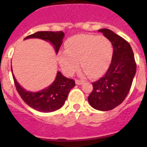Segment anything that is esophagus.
<instances>
[{"label": "esophagus", "mask_w": 147, "mask_h": 147, "mask_svg": "<svg viewBox=\"0 0 147 147\" xmlns=\"http://www.w3.org/2000/svg\"><path fill=\"white\" fill-rule=\"evenodd\" d=\"M75 82H76V85H82L83 83H84V81H82V80H75Z\"/></svg>", "instance_id": "obj_1"}]
</instances>
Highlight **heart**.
Here are the masks:
<instances>
[{
    "mask_svg": "<svg viewBox=\"0 0 147 147\" xmlns=\"http://www.w3.org/2000/svg\"><path fill=\"white\" fill-rule=\"evenodd\" d=\"M113 49L111 42L103 36L76 34L65 42V50L59 51L57 60L62 71L72 76L81 65L90 77H98L108 67Z\"/></svg>",
    "mask_w": 147,
    "mask_h": 147,
    "instance_id": "obj_1",
    "label": "heart"
}]
</instances>
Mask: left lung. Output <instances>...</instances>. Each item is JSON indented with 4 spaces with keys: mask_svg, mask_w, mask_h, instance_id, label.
<instances>
[{
    "mask_svg": "<svg viewBox=\"0 0 147 147\" xmlns=\"http://www.w3.org/2000/svg\"><path fill=\"white\" fill-rule=\"evenodd\" d=\"M98 32L111 42L113 53L108 70L103 77L93 83V91L88 99L96 110L107 111L121 104L129 93L136 73V64L129 42L107 28Z\"/></svg>",
    "mask_w": 147,
    "mask_h": 147,
    "instance_id": "left-lung-1",
    "label": "left lung"
}]
</instances>
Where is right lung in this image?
<instances>
[{
	"label": "right lung",
	"instance_id": "obj_1",
	"mask_svg": "<svg viewBox=\"0 0 147 147\" xmlns=\"http://www.w3.org/2000/svg\"><path fill=\"white\" fill-rule=\"evenodd\" d=\"M65 33L60 32H37L26 37L24 40L30 38H37L49 42L54 46L56 54L62 43ZM13 79L18 93L22 99L27 105L34 110L43 113L54 112L63 106L70 90L75 86V82L62 74L58 71L55 80L49 87L41 90L40 91H27L17 82L13 74L12 67H11Z\"/></svg>",
	"mask_w": 147,
	"mask_h": 147
}]
</instances>
